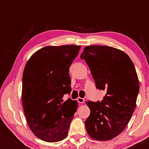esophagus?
Segmentation results:
<instances>
[{"label": "esophagus", "mask_w": 149, "mask_h": 149, "mask_svg": "<svg viewBox=\"0 0 149 149\" xmlns=\"http://www.w3.org/2000/svg\"><path fill=\"white\" fill-rule=\"evenodd\" d=\"M77 101H78V102H79V103H80V104H83V103H84V102H85V99H84V98H82V97H79L78 98H77Z\"/></svg>", "instance_id": "1"}]
</instances>
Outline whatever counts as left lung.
<instances>
[{
  "label": "left lung",
  "instance_id": "obj_1",
  "mask_svg": "<svg viewBox=\"0 0 149 149\" xmlns=\"http://www.w3.org/2000/svg\"><path fill=\"white\" fill-rule=\"evenodd\" d=\"M81 59L88 65L96 88L106 91L101 102H86L91 112L85 128L93 139L111 140L123 132L135 110L140 89L136 68L125 53L109 46L85 47Z\"/></svg>",
  "mask_w": 149,
  "mask_h": 149
}]
</instances>
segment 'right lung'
Listing matches in <instances>:
<instances>
[{
    "label": "right lung",
    "mask_w": 149,
    "mask_h": 149,
    "mask_svg": "<svg viewBox=\"0 0 149 149\" xmlns=\"http://www.w3.org/2000/svg\"><path fill=\"white\" fill-rule=\"evenodd\" d=\"M80 45L47 46L40 49L26 63L22 77V104L28 126L43 141L64 140L78 107L70 94L69 68Z\"/></svg>",
    "instance_id": "obj_1"
}]
</instances>
